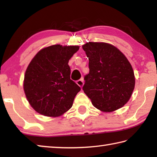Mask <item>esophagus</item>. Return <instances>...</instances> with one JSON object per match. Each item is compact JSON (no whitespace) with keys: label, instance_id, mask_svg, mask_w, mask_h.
<instances>
[{"label":"esophagus","instance_id":"obj_1","mask_svg":"<svg viewBox=\"0 0 157 157\" xmlns=\"http://www.w3.org/2000/svg\"><path fill=\"white\" fill-rule=\"evenodd\" d=\"M77 84H78V86H79L82 88L84 85V79L81 78L80 79H79V80L77 81Z\"/></svg>","mask_w":157,"mask_h":157}]
</instances>
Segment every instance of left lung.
Listing matches in <instances>:
<instances>
[{
	"mask_svg": "<svg viewBox=\"0 0 157 157\" xmlns=\"http://www.w3.org/2000/svg\"><path fill=\"white\" fill-rule=\"evenodd\" d=\"M82 48L89 57V68L82 89L93 105L105 112L123 107L135 85L134 71L126 57L107 43L89 42Z\"/></svg>",
	"mask_w": 157,
	"mask_h": 157,
	"instance_id": "obj_1",
	"label": "left lung"
}]
</instances>
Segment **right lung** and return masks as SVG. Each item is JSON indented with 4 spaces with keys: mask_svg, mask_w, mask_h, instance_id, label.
Returning <instances> with one entry per match:
<instances>
[{
    "mask_svg": "<svg viewBox=\"0 0 157 157\" xmlns=\"http://www.w3.org/2000/svg\"><path fill=\"white\" fill-rule=\"evenodd\" d=\"M79 48L59 44L45 48L28 65L23 89L29 103L38 113L56 117L72 107L81 89L71 79L68 63Z\"/></svg>",
    "mask_w": 157,
    "mask_h": 157,
    "instance_id": "1",
    "label": "right lung"
}]
</instances>
